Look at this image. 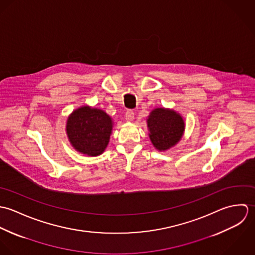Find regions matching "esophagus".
I'll use <instances>...</instances> for the list:
<instances>
[{
    "instance_id": "1",
    "label": "esophagus",
    "mask_w": 255,
    "mask_h": 255,
    "mask_svg": "<svg viewBox=\"0 0 255 255\" xmlns=\"http://www.w3.org/2000/svg\"><path fill=\"white\" fill-rule=\"evenodd\" d=\"M125 117L127 121H132L134 119V111L133 110H127L125 113Z\"/></svg>"
}]
</instances>
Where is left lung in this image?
<instances>
[{
  "label": "left lung",
  "mask_w": 255,
  "mask_h": 255,
  "mask_svg": "<svg viewBox=\"0 0 255 255\" xmlns=\"http://www.w3.org/2000/svg\"><path fill=\"white\" fill-rule=\"evenodd\" d=\"M148 127L153 146L159 151H164L180 140L184 131V122L173 110L156 108L149 116Z\"/></svg>",
  "instance_id": "1"
}]
</instances>
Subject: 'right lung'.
<instances>
[{
  "label": "right lung",
  "mask_w": 255,
  "mask_h": 255,
  "mask_svg": "<svg viewBox=\"0 0 255 255\" xmlns=\"http://www.w3.org/2000/svg\"><path fill=\"white\" fill-rule=\"evenodd\" d=\"M111 118L101 109L89 106L75 110L67 121V134L73 147L88 155H99L108 145Z\"/></svg>",
  "instance_id": "right-lung-1"
}]
</instances>
